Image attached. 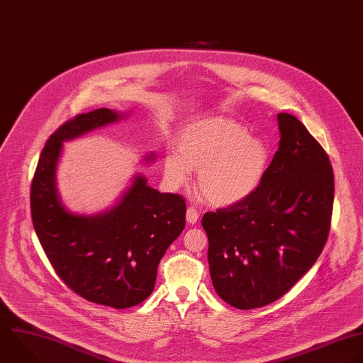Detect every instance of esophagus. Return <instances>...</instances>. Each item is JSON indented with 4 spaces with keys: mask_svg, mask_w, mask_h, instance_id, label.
Returning a JSON list of instances; mask_svg holds the SVG:
<instances>
[{
    "mask_svg": "<svg viewBox=\"0 0 363 363\" xmlns=\"http://www.w3.org/2000/svg\"><path fill=\"white\" fill-rule=\"evenodd\" d=\"M198 219H199L198 211H196L194 206H189V208L186 209V222L191 223V225H195V223L198 222Z\"/></svg>",
    "mask_w": 363,
    "mask_h": 363,
    "instance_id": "34e87169",
    "label": "esophagus"
}]
</instances>
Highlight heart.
Listing matches in <instances>:
<instances>
[{"instance_id": "obj_1", "label": "heart", "mask_w": 363, "mask_h": 363, "mask_svg": "<svg viewBox=\"0 0 363 363\" xmlns=\"http://www.w3.org/2000/svg\"><path fill=\"white\" fill-rule=\"evenodd\" d=\"M270 162L269 145L232 118L209 117L184 125L175 135L174 154L164 160V175L175 186L198 171L196 185L216 206L249 198L262 184Z\"/></svg>"}]
</instances>
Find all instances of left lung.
Masks as SVG:
<instances>
[{
    "label": "left lung",
    "instance_id": "8db88e82",
    "mask_svg": "<svg viewBox=\"0 0 363 363\" xmlns=\"http://www.w3.org/2000/svg\"><path fill=\"white\" fill-rule=\"evenodd\" d=\"M280 144L260 186L206 212L208 260L218 296L239 310L281 298L320 257L331 228L330 157L293 114L277 116Z\"/></svg>",
    "mask_w": 363,
    "mask_h": 363
}]
</instances>
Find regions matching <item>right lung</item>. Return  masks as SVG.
I'll return each instance as SVG.
<instances>
[{
    "label": "right lung",
    "mask_w": 363,
    "mask_h": 363,
    "mask_svg": "<svg viewBox=\"0 0 363 363\" xmlns=\"http://www.w3.org/2000/svg\"><path fill=\"white\" fill-rule=\"evenodd\" d=\"M118 118L110 108H97L67 120L49 137L30 185V215L62 281L90 303L124 310L152 293L160 260L185 228V199L160 194L137 175L117 206L87 218L62 206L55 182L63 141Z\"/></svg>",
    "instance_id": "1"
}]
</instances>
